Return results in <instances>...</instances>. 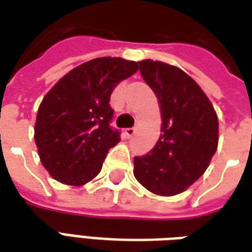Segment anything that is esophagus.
<instances>
[{"label": "esophagus", "instance_id": "obj_1", "mask_svg": "<svg viewBox=\"0 0 252 252\" xmlns=\"http://www.w3.org/2000/svg\"><path fill=\"white\" fill-rule=\"evenodd\" d=\"M125 134H126V137H133L136 134V129L134 127H127L125 130Z\"/></svg>", "mask_w": 252, "mask_h": 252}]
</instances>
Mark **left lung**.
I'll use <instances>...</instances> for the list:
<instances>
[{
  "mask_svg": "<svg viewBox=\"0 0 252 252\" xmlns=\"http://www.w3.org/2000/svg\"><path fill=\"white\" fill-rule=\"evenodd\" d=\"M158 97L162 134L152 151L134 158V177L152 193L174 196L202 176L218 147V118L209 97L181 68L138 62Z\"/></svg>",
  "mask_w": 252,
  "mask_h": 252,
  "instance_id": "8db88e82",
  "label": "left lung"
}]
</instances>
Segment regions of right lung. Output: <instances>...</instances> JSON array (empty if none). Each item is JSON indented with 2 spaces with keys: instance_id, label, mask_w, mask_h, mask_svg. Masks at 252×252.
Here are the masks:
<instances>
[{
  "instance_id": "obj_1",
  "label": "right lung",
  "mask_w": 252,
  "mask_h": 252,
  "mask_svg": "<svg viewBox=\"0 0 252 252\" xmlns=\"http://www.w3.org/2000/svg\"><path fill=\"white\" fill-rule=\"evenodd\" d=\"M138 64L98 57L81 64L46 93L34 129L38 155L55 180L79 187L100 173L121 131L109 122V97L118 83L136 74Z\"/></svg>"
}]
</instances>
